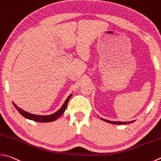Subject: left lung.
I'll return each mask as SVG.
<instances>
[{"label":"left lung","mask_w":161,"mask_h":161,"mask_svg":"<svg viewBox=\"0 0 161 161\" xmlns=\"http://www.w3.org/2000/svg\"><path fill=\"white\" fill-rule=\"evenodd\" d=\"M101 119H102V120H103L105 122H108V123H110V124H114V125H125V124H129V123H131V122H134V120L130 121V122H114V121L107 120V119H105L101 118Z\"/></svg>","instance_id":"left-lung-1"}]
</instances>
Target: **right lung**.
<instances>
[{
    "label": "right lung",
    "mask_w": 161,
    "mask_h": 161,
    "mask_svg": "<svg viewBox=\"0 0 161 161\" xmlns=\"http://www.w3.org/2000/svg\"><path fill=\"white\" fill-rule=\"evenodd\" d=\"M72 95V94L71 93V94L68 96V98H67L65 101L64 102L63 106L61 107L57 111V112H55V113L51 114V115H34V114L27 113L26 112V111L20 108H19L17 105L14 104V103H13L14 108L17 109V110L18 111V112L21 114L23 117H25V118H27L29 119H31V120L39 122H49L55 121V119H57L59 117H60L63 115V113L65 112V110L67 108V106H68V101L69 99H70Z\"/></svg>",
    "instance_id": "obj_1"
}]
</instances>
